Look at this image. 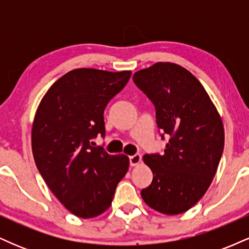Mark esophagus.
I'll return each mask as SVG.
<instances>
[{
	"label": "esophagus",
	"mask_w": 249,
	"mask_h": 249,
	"mask_svg": "<svg viewBox=\"0 0 249 249\" xmlns=\"http://www.w3.org/2000/svg\"><path fill=\"white\" fill-rule=\"evenodd\" d=\"M130 165L131 166H137V165L141 164L142 161V156L141 154H133V156H130Z\"/></svg>",
	"instance_id": "1"
}]
</instances>
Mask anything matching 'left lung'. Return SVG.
I'll use <instances>...</instances> for the list:
<instances>
[{"label": "left lung", "mask_w": 249, "mask_h": 249, "mask_svg": "<svg viewBox=\"0 0 249 249\" xmlns=\"http://www.w3.org/2000/svg\"><path fill=\"white\" fill-rule=\"evenodd\" d=\"M156 107L164 153L145 154L153 180L142 198L153 210L177 215L204 196L215 176L224 151L225 131L210 96L190 71L159 62L132 77Z\"/></svg>", "instance_id": "left-lung-1"}]
</instances>
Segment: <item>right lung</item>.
<instances>
[{
    "mask_svg": "<svg viewBox=\"0 0 249 249\" xmlns=\"http://www.w3.org/2000/svg\"><path fill=\"white\" fill-rule=\"evenodd\" d=\"M130 77L131 71L71 70L37 107L31 130L36 166L51 192L78 218L104 213L128 170L127 156H111L92 146L91 139L105 136V107Z\"/></svg>",
    "mask_w": 249,
    "mask_h": 249,
    "instance_id": "add662e5",
    "label": "right lung"
}]
</instances>
